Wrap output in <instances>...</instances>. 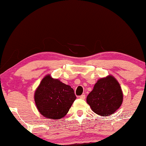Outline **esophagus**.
<instances>
[{
    "mask_svg": "<svg viewBox=\"0 0 146 146\" xmlns=\"http://www.w3.org/2000/svg\"><path fill=\"white\" fill-rule=\"evenodd\" d=\"M80 99H82V100H84L85 98H86V95L85 94H82V95H81V96H80Z\"/></svg>",
    "mask_w": 146,
    "mask_h": 146,
    "instance_id": "1",
    "label": "esophagus"
}]
</instances>
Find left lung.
I'll use <instances>...</instances> for the list:
<instances>
[{"label":"left lung","instance_id":"left-lung-1","mask_svg":"<svg viewBox=\"0 0 146 146\" xmlns=\"http://www.w3.org/2000/svg\"><path fill=\"white\" fill-rule=\"evenodd\" d=\"M86 101L94 112L106 116L120 107L123 101L122 91L116 80L109 76L97 82Z\"/></svg>","mask_w":146,"mask_h":146}]
</instances>
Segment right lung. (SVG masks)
<instances>
[{
    "label": "right lung",
    "mask_w": 146,
    "mask_h": 146,
    "mask_svg": "<svg viewBox=\"0 0 146 146\" xmlns=\"http://www.w3.org/2000/svg\"><path fill=\"white\" fill-rule=\"evenodd\" d=\"M76 98L74 91L70 86L50 75L42 79L35 95L36 105L41 114L54 119L66 115Z\"/></svg>",
    "instance_id": "1"
}]
</instances>
